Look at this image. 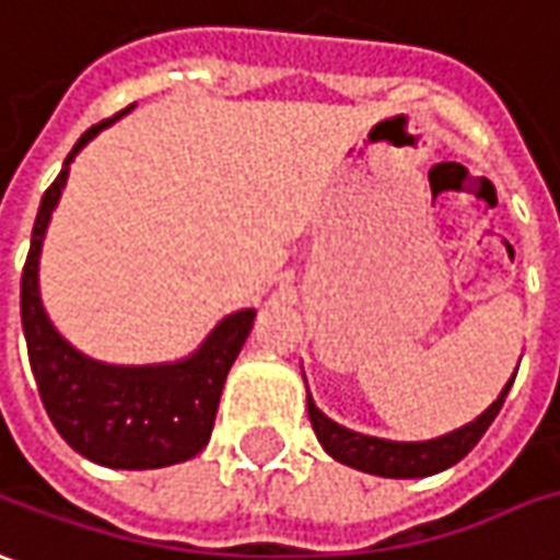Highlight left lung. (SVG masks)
<instances>
[{
	"mask_svg": "<svg viewBox=\"0 0 560 560\" xmlns=\"http://www.w3.org/2000/svg\"><path fill=\"white\" fill-rule=\"evenodd\" d=\"M515 374L505 383L503 392L497 395V401L488 410H481L471 423L459 425L454 432H444L439 439L429 441H389L352 432V429L334 423L328 413H322V410L315 408L310 386H306V408H310V423L318 441H322V447L337 463L368 471V475H380V478H429L435 471L456 466L481 441V435L488 432V425L497 420V413L503 408L505 395H509L512 383H515Z\"/></svg>",
	"mask_w": 560,
	"mask_h": 560,
	"instance_id": "8db88e82",
	"label": "left lung"
}]
</instances>
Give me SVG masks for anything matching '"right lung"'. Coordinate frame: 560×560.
<instances>
[{"instance_id":"obj_1","label":"right lung","mask_w":560,"mask_h":560,"mask_svg":"<svg viewBox=\"0 0 560 560\" xmlns=\"http://www.w3.org/2000/svg\"><path fill=\"white\" fill-rule=\"evenodd\" d=\"M128 109L79 137L57 180L45 189L21 276V322L42 405L60 439L75 454L106 469H162L192 459L208 444L220 392L257 312L238 310L220 318L196 352L162 364H106L89 359L51 325L39 294L45 232L70 177L72 159Z\"/></svg>"}]
</instances>
